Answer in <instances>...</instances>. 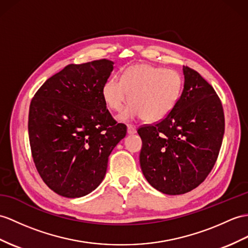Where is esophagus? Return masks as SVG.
<instances>
[{"instance_id": "1", "label": "esophagus", "mask_w": 248, "mask_h": 248, "mask_svg": "<svg viewBox=\"0 0 248 248\" xmlns=\"http://www.w3.org/2000/svg\"><path fill=\"white\" fill-rule=\"evenodd\" d=\"M136 132H137V128L135 127V126H132V125L127 126V134L128 135H135Z\"/></svg>"}]
</instances>
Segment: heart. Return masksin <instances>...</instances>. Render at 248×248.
Here are the masks:
<instances>
[{
	"mask_svg": "<svg viewBox=\"0 0 248 248\" xmlns=\"http://www.w3.org/2000/svg\"><path fill=\"white\" fill-rule=\"evenodd\" d=\"M182 78L174 69L136 64L126 68L122 78L111 77L102 87V96L112 111H121L128 101L130 105L120 114V121L142 116L155 122L166 117L178 102Z\"/></svg>",
	"mask_w": 248,
	"mask_h": 248,
	"instance_id": "obj_1",
	"label": "heart"
}]
</instances>
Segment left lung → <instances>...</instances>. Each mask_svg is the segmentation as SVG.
Segmentation results:
<instances>
[{
  "mask_svg": "<svg viewBox=\"0 0 248 248\" xmlns=\"http://www.w3.org/2000/svg\"><path fill=\"white\" fill-rule=\"evenodd\" d=\"M184 87L167 116L138 129L141 170L154 188L182 195L200 185L213 170L224 136L219 96L201 75L183 66Z\"/></svg>",
  "mask_w": 248,
  "mask_h": 248,
  "instance_id": "8db88e82",
  "label": "left lung"
}]
</instances>
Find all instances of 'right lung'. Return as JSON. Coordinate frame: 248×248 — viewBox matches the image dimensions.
Wrapping results in <instances>:
<instances>
[{
	"instance_id": "obj_1",
	"label": "right lung",
	"mask_w": 248,
	"mask_h": 248,
	"mask_svg": "<svg viewBox=\"0 0 248 248\" xmlns=\"http://www.w3.org/2000/svg\"><path fill=\"white\" fill-rule=\"evenodd\" d=\"M113 62L70 64L40 87L29 107L28 135L45 184L65 198H81L103 181L108 156L125 138L106 108L102 87Z\"/></svg>"
}]
</instances>
